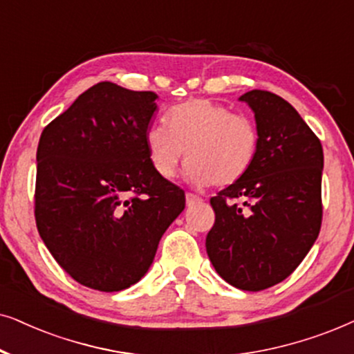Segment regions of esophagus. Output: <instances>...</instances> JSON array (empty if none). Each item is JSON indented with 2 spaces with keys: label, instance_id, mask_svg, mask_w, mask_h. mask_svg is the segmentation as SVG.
<instances>
[{
  "label": "esophagus",
  "instance_id": "obj_1",
  "mask_svg": "<svg viewBox=\"0 0 354 354\" xmlns=\"http://www.w3.org/2000/svg\"><path fill=\"white\" fill-rule=\"evenodd\" d=\"M201 202H202V197L192 194V192H187V194H186V204H187V207L201 204Z\"/></svg>",
  "mask_w": 354,
  "mask_h": 354
}]
</instances>
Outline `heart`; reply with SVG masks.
<instances>
[{"mask_svg":"<svg viewBox=\"0 0 354 354\" xmlns=\"http://www.w3.org/2000/svg\"><path fill=\"white\" fill-rule=\"evenodd\" d=\"M168 124L145 133L152 168L171 178L185 155L186 180L196 186H230L241 180L257 157L259 131L252 120L207 98H192L169 110Z\"/></svg>","mask_w":354,"mask_h":354,"instance_id":"b5f03b06","label":"heart"}]
</instances>
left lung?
Returning <instances> with one entry per match:
<instances>
[{"label":"left lung","instance_id":"1","mask_svg":"<svg viewBox=\"0 0 354 354\" xmlns=\"http://www.w3.org/2000/svg\"><path fill=\"white\" fill-rule=\"evenodd\" d=\"M239 100L256 116L257 157L241 180L210 199L215 223L205 248L225 281L261 291L290 277L319 236L324 152L281 97L251 91Z\"/></svg>","mask_w":354,"mask_h":354}]
</instances>
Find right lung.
Masks as SVG:
<instances>
[{
	"instance_id": "add662e5",
	"label": "right lung",
	"mask_w": 354,
	"mask_h": 354,
	"mask_svg": "<svg viewBox=\"0 0 354 354\" xmlns=\"http://www.w3.org/2000/svg\"><path fill=\"white\" fill-rule=\"evenodd\" d=\"M155 100L153 92L98 82L40 136L37 230L63 270L92 290L138 283L185 210V191L149 160Z\"/></svg>"
}]
</instances>
